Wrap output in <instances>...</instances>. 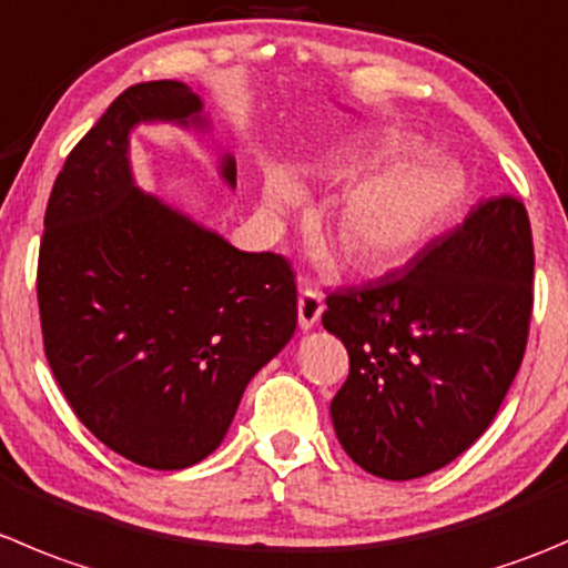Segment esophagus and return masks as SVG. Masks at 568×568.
Wrapping results in <instances>:
<instances>
[{"label":"esophagus","instance_id":"34e87169","mask_svg":"<svg viewBox=\"0 0 568 568\" xmlns=\"http://www.w3.org/2000/svg\"><path fill=\"white\" fill-rule=\"evenodd\" d=\"M324 300L316 288H302L300 291V305H296V313H300V327L311 329L316 327V322L322 318Z\"/></svg>","mask_w":568,"mask_h":568}]
</instances>
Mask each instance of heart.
Wrapping results in <instances>:
<instances>
[{"instance_id": "heart-1", "label": "heart", "mask_w": 568, "mask_h": 568, "mask_svg": "<svg viewBox=\"0 0 568 568\" xmlns=\"http://www.w3.org/2000/svg\"><path fill=\"white\" fill-rule=\"evenodd\" d=\"M385 150L363 158L355 172L377 169L394 161ZM296 185L288 178L268 183V207L291 205ZM464 180L438 161H402L352 185L327 219L329 244L341 261L361 272H374L416 252L436 230L453 219L464 202Z\"/></svg>"}]
</instances>
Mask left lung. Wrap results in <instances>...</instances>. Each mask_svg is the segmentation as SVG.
<instances>
[{"label": "left lung", "mask_w": 568, "mask_h": 568, "mask_svg": "<svg viewBox=\"0 0 568 568\" xmlns=\"http://www.w3.org/2000/svg\"><path fill=\"white\" fill-rule=\"evenodd\" d=\"M532 266L525 205L491 196L405 268L327 296L322 324L349 352L329 416L361 469L424 477L488 430L525 357Z\"/></svg>", "instance_id": "left-lung-1"}]
</instances>
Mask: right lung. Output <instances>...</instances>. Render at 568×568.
<instances>
[{
    "instance_id": "1",
    "label": "right lung",
    "mask_w": 568,
    "mask_h": 568,
    "mask_svg": "<svg viewBox=\"0 0 568 568\" xmlns=\"http://www.w3.org/2000/svg\"><path fill=\"white\" fill-rule=\"evenodd\" d=\"M205 126L185 82H138L65 158L43 216L38 307L43 352L88 430L146 469L205 460L250 379L296 329L291 263L241 252L138 189L130 132ZM235 189L233 155L222 158Z\"/></svg>"
}]
</instances>
